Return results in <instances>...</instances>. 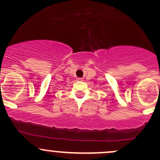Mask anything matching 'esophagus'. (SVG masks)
I'll return each instance as SVG.
<instances>
[{"mask_svg":"<svg viewBox=\"0 0 160 160\" xmlns=\"http://www.w3.org/2000/svg\"><path fill=\"white\" fill-rule=\"evenodd\" d=\"M78 81H83L82 78H78Z\"/></svg>","mask_w":160,"mask_h":160,"instance_id":"34e87169","label":"esophagus"}]
</instances>
